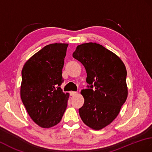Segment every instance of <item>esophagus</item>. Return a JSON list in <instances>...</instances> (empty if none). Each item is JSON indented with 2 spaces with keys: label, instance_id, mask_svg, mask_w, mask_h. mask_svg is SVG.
Wrapping results in <instances>:
<instances>
[{
  "label": "esophagus",
  "instance_id": "1",
  "mask_svg": "<svg viewBox=\"0 0 152 152\" xmlns=\"http://www.w3.org/2000/svg\"><path fill=\"white\" fill-rule=\"evenodd\" d=\"M76 93H77V92H76V91H70V94L71 96H74V95H75Z\"/></svg>",
  "mask_w": 152,
  "mask_h": 152
}]
</instances>
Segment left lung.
Instances as JSON below:
<instances>
[{"instance_id": "1", "label": "left lung", "mask_w": 152, "mask_h": 152, "mask_svg": "<svg viewBox=\"0 0 152 152\" xmlns=\"http://www.w3.org/2000/svg\"><path fill=\"white\" fill-rule=\"evenodd\" d=\"M87 72V89L79 114L86 125L95 130L103 129L114 121L128 97L127 70L115 53L96 43L80 45L72 54Z\"/></svg>"}]
</instances>
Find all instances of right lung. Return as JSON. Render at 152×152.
Instances as JSON below:
<instances>
[{"label": "right lung", "instance_id": "obj_1", "mask_svg": "<svg viewBox=\"0 0 152 152\" xmlns=\"http://www.w3.org/2000/svg\"><path fill=\"white\" fill-rule=\"evenodd\" d=\"M67 43L45 46L24 63L20 98L28 115L39 126L49 128L61 121L69 94L60 87L63 82Z\"/></svg>", "mask_w": 152, "mask_h": 152}]
</instances>
